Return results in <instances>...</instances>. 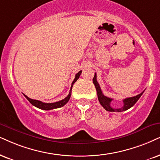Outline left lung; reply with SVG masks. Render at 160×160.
Returning a JSON list of instances; mask_svg holds the SVG:
<instances>
[{
  "label": "left lung",
  "instance_id": "obj_1",
  "mask_svg": "<svg viewBox=\"0 0 160 160\" xmlns=\"http://www.w3.org/2000/svg\"><path fill=\"white\" fill-rule=\"evenodd\" d=\"M93 83L94 84L95 88H96L97 92H98V100L100 102V103L101 104L103 108L106 109V111L108 112H124V111H126L131 108L137 102V100H139V98L142 96V94H143L142 92L140 94L137 95V96L132 97V98H125L123 100V106L122 108H114L111 106V102L113 100V99L109 98L108 97L105 96V95L102 94V91H101L100 86L99 83L97 81V74H94V77L93 78Z\"/></svg>",
  "mask_w": 160,
  "mask_h": 160
}]
</instances>
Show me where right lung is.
<instances>
[{"mask_svg":"<svg viewBox=\"0 0 160 160\" xmlns=\"http://www.w3.org/2000/svg\"><path fill=\"white\" fill-rule=\"evenodd\" d=\"M81 72H82V71H80V72H79L78 73L76 74L75 78H74V80H73V82H72V86H71V89H70L69 94H68V96L66 97L65 99H63V100H62L58 101V102H52V103H46V102H41V101H40V100H33V99H31V98H28V97L26 96V95H25V94H23V95H24V96H25V98L27 99L29 101L30 103H31L32 105H33L34 106L37 107V108H38L42 109V110H52V109L60 108V107L63 106L64 105H66V103H67L68 101L69 100L71 94H72V86H73V85H74V82H75L77 80H78L79 78H80V74H81Z\"/></svg>","mask_w":160,"mask_h":160,"instance_id":"obj_1","label":"right lung"}]
</instances>
